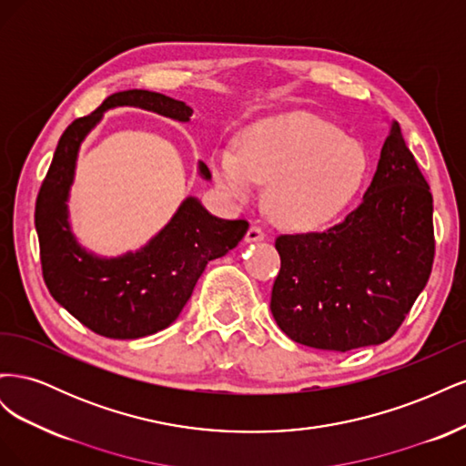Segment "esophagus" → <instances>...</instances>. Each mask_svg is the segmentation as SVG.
I'll return each mask as SVG.
<instances>
[{
  "label": "esophagus",
  "mask_w": 466,
  "mask_h": 466,
  "mask_svg": "<svg viewBox=\"0 0 466 466\" xmlns=\"http://www.w3.org/2000/svg\"><path fill=\"white\" fill-rule=\"evenodd\" d=\"M264 238H266L264 231L260 228H255V225H252V228L245 235V241L247 243H260V241H264Z\"/></svg>",
  "instance_id": "esophagus-1"
}]
</instances>
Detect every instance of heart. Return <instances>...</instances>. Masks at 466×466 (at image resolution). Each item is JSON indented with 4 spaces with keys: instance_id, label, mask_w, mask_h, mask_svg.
<instances>
[{
    "instance_id": "heart-1",
    "label": "heart",
    "mask_w": 466,
    "mask_h": 466,
    "mask_svg": "<svg viewBox=\"0 0 466 466\" xmlns=\"http://www.w3.org/2000/svg\"><path fill=\"white\" fill-rule=\"evenodd\" d=\"M211 175L231 200L250 202L270 185L276 223L295 231L327 228L356 198L368 155L354 139L317 116L286 115L258 122L238 137V151L211 155Z\"/></svg>"
}]
</instances>
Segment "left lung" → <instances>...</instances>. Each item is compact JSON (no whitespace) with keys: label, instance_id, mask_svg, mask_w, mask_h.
I'll use <instances>...</instances> for the list:
<instances>
[{"label":"left lung","instance_id":"1","mask_svg":"<svg viewBox=\"0 0 466 466\" xmlns=\"http://www.w3.org/2000/svg\"><path fill=\"white\" fill-rule=\"evenodd\" d=\"M433 198L397 120L361 204L322 233L281 235L270 311L293 342L348 351L399 330L433 264Z\"/></svg>","mask_w":466,"mask_h":466}]
</instances>
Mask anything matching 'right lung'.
<instances>
[{"instance_id":"obj_1","label":"right lung","mask_w":466,"mask_h":466,"mask_svg":"<svg viewBox=\"0 0 466 466\" xmlns=\"http://www.w3.org/2000/svg\"><path fill=\"white\" fill-rule=\"evenodd\" d=\"M118 106L144 108L177 122H190L192 116L190 106L161 93L130 89L110 95L62 134L38 192L35 228L42 276L52 298L93 332L136 340L177 320L206 264L235 248L248 223L211 216L196 196H187L144 247L118 257H101L83 247L72 229L67 206L79 149L105 112ZM198 175L211 178L202 161Z\"/></svg>"}]
</instances>
